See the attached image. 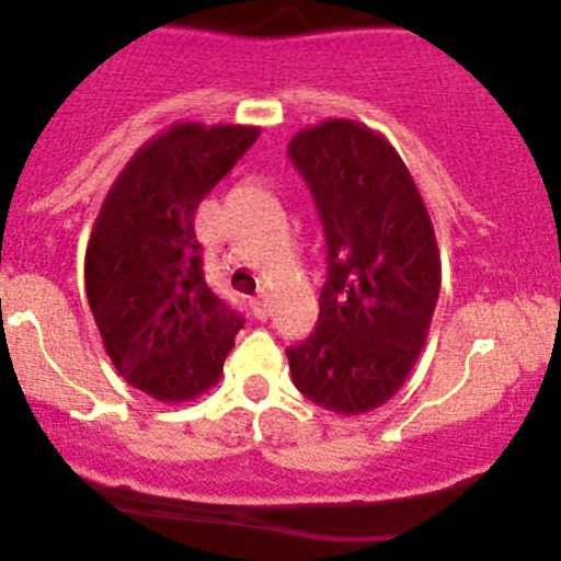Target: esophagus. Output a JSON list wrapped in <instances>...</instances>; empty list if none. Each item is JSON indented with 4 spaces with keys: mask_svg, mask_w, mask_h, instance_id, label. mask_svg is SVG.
Returning <instances> with one entry per match:
<instances>
[{
    "mask_svg": "<svg viewBox=\"0 0 561 561\" xmlns=\"http://www.w3.org/2000/svg\"><path fill=\"white\" fill-rule=\"evenodd\" d=\"M251 312H254V318H260V321H265V318L271 316V305H268V298H265V296H256V298H251Z\"/></svg>",
    "mask_w": 561,
    "mask_h": 561,
    "instance_id": "34e87169",
    "label": "esophagus"
}]
</instances>
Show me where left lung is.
<instances>
[{"instance_id": "left-lung-1", "label": "left lung", "mask_w": 561, "mask_h": 561, "mask_svg": "<svg viewBox=\"0 0 561 561\" xmlns=\"http://www.w3.org/2000/svg\"><path fill=\"white\" fill-rule=\"evenodd\" d=\"M327 238V282L310 337L287 348L312 404L363 415L390 401L426 343L439 296L432 218L399 151L332 118L287 146Z\"/></svg>"}]
</instances>
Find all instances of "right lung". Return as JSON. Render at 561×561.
<instances>
[{
  "instance_id": "add662e5",
  "label": "right lung",
  "mask_w": 561,
  "mask_h": 561,
  "mask_svg": "<svg viewBox=\"0 0 561 561\" xmlns=\"http://www.w3.org/2000/svg\"><path fill=\"white\" fill-rule=\"evenodd\" d=\"M260 138L240 124H174L140 146L104 198L85 251V290L115 370L165 404L224 374L243 318L204 276L193 216Z\"/></svg>"
}]
</instances>
